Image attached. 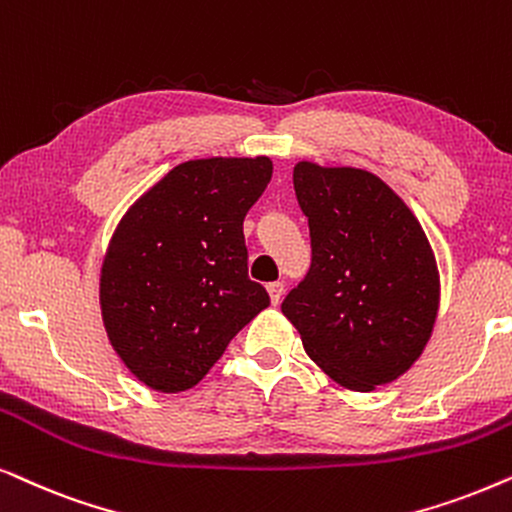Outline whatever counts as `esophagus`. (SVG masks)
Listing matches in <instances>:
<instances>
[{
	"mask_svg": "<svg viewBox=\"0 0 512 512\" xmlns=\"http://www.w3.org/2000/svg\"><path fill=\"white\" fill-rule=\"evenodd\" d=\"M267 290H269V297H271V304H278L283 299V292H285V285L281 283V281H274V283H269L267 285Z\"/></svg>",
	"mask_w": 512,
	"mask_h": 512,
	"instance_id": "34e87169",
	"label": "esophagus"
}]
</instances>
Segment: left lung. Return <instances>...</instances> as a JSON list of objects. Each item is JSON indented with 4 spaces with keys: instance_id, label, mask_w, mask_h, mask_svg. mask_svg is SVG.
Wrapping results in <instances>:
<instances>
[{
    "instance_id": "left-lung-1",
    "label": "left lung",
    "mask_w": 512,
    "mask_h": 512,
    "mask_svg": "<svg viewBox=\"0 0 512 512\" xmlns=\"http://www.w3.org/2000/svg\"><path fill=\"white\" fill-rule=\"evenodd\" d=\"M292 182L309 217L311 267L281 309L313 363L367 393L410 370L431 337L433 250L403 199L367 170L299 161Z\"/></svg>"
}]
</instances>
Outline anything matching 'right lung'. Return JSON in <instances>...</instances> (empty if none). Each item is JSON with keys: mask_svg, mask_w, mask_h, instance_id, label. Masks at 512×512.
Instances as JSON below:
<instances>
[{"mask_svg": "<svg viewBox=\"0 0 512 512\" xmlns=\"http://www.w3.org/2000/svg\"><path fill=\"white\" fill-rule=\"evenodd\" d=\"M271 173L267 156L180 163L114 231L100 274L102 320L124 365L154 391L199 384L269 306L248 276L243 220Z\"/></svg>", "mask_w": 512, "mask_h": 512, "instance_id": "add662e5", "label": "right lung"}]
</instances>
